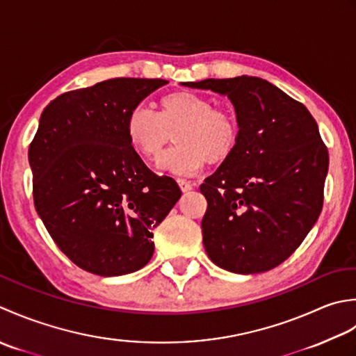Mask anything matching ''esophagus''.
<instances>
[{"label":"esophagus","instance_id":"obj_1","mask_svg":"<svg viewBox=\"0 0 356 356\" xmlns=\"http://www.w3.org/2000/svg\"><path fill=\"white\" fill-rule=\"evenodd\" d=\"M178 186L183 192H191L193 188V184H191L187 179H183V178H178Z\"/></svg>","mask_w":356,"mask_h":356}]
</instances>
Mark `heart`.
Here are the masks:
<instances>
[{"mask_svg":"<svg viewBox=\"0 0 356 356\" xmlns=\"http://www.w3.org/2000/svg\"><path fill=\"white\" fill-rule=\"evenodd\" d=\"M127 136L132 146L147 158H155L175 132L177 146L158 159V169L175 175H191L206 163H222L234 154L239 129L234 115L215 108L204 97L192 92H173L159 103V113L138 104L127 117Z\"/></svg>","mask_w":356,"mask_h":356,"instance_id":"heart-1","label":"heart"}]
</instances>
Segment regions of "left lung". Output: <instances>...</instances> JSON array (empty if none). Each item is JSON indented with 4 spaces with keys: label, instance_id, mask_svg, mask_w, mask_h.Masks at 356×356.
Wrapping results in <instances>:
<instances>
[{
    "label": "left lung",
    "instance_id": "1",
    "mask_svg": "<svg viewBox=\"0 0 356 356\" xmlns=\"http://www.w3.org/2000/svg\"><path fill=\"white\" fill-rule=\"evenodd\" d=\"M183 86L227 97L239 129L234 154L200 187L207 255L239 275L270 270L298 249L321 213L329 154L316 121L258 76Z\"/></svg>",
    "mask_w": 356,
    "mask_h": 356
}]
</instances>
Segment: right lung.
<instances>
[{"label": "right lung", "mask_w": 356, "mask_h": 356, "mask_svg": "<svg viewBox=\"0 0 356 356\" xmlns=\"http://www.w3.org/2000/svg\"><path fill=\"white\" fill-rule=\"evenodd\" d=\"M165 79L113 78L63 93L42 111L29 147L33 202L60 250L83 270L120 277L154 255V229L181 197L127 136L130 111Z\"/></svg>", "instance_id": "add662e5"}]
</instances>
